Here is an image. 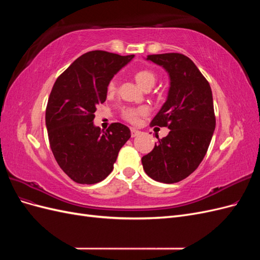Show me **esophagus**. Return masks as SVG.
Masks as SVG:
<instances>
[{
    "label": "esophagus",
    "mask_w": 260,
    "mask_h": 260,
    "mask_svg": "<svg viewBox=\"0 0 260 260\" xmlns=\"http://www.w3.org/2000/svg\"><path fill=\"white\" fill-rule=\"evenodd\" d=\"M138 135H140V131L138 129H135V128H131V137L135 138L137 137Z\"/></svg>",
    "instance_id": "34e87169"
}]
</instances>
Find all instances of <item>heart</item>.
<instances>
[{
  "label": "heart",
  "mask_w": 260,
  "mask_h": 260,
  "mask_svg": "<svg viewBox=\"0 0 260 260\" xmlns=\"http://www.w3.org/2000/svg\"><path fill=\"white\" fill-rule=\"evenodd\" d=\"M135 79L139 83L140 86H142L144 90H149L154 86L157 81V75L151 69H140L135 74ZM116 90V81L112 80L107 85V92L113 93ZM147 109L143 106L140 107H124L121 111V117L124 120H127L130 123H138L141 116L145 115Z\"/></svg>",
  "instance_id": "heart-1"
}]
</instances>
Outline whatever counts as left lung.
I'll return each mask as SVG.
<instances>
[{"instance_id": "8db88e82", "label": "left lung", "mask_w": 260, "mask_h": 260, "mask_svg": "<svg viewBox=\"0 0 260 260\" xmlns=\"http://www.w3.org/2000/svg\"><path fill=\"white\" fill-rule=\"evenodd\" d=\"M170 77L167 101L151 125L168 127V136L158 139L152 152L142 157L148 177L162 183H176L200 166L216 127L210 85L199 68L180 53L147 55Z\"/></svg>"}]
</instances>
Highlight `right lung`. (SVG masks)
Returning <instances> with one entry per match:
<instances>
[{
	"label": "right lung",
	"instance_id": "add662e5",
	"mask_svg": "<svg viewBox=\"0 0 260 260\" xmlns=\"http://www.w3.org/2000/svg\"><path fill=\"white\" fill-rule=\"evenodd\" d=\"M135 55L91 51L78 57L55 81L45 111L49 142L58 166L80 184L101 182L113 171L130 130L114 122L106 131L93 124L114 75Z\"/></svg>",
	"mask_w": 260,
	"mask_h": 260
}]
</instances>
